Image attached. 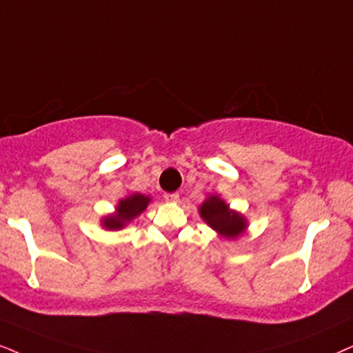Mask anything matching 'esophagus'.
<instances>
[{
  "mask_svg": "<svg viewBox=\"0 0 353 353\" xmlns=\"http://www.w3.org/2000/svg\"><path fill=\"white\" fill-rule=\"evenodd\" d=\"M164 200H166V202H171V203L179 202V194H177V192H171V194H164Z\"/></svg>",
  "mask_w": 353,
  "mask_h": 353,
  "instance_id": "34e87169",
  "label": "esophagus"
}]
</instances>
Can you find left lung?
Here are the masks:
<instances>
[{
  "label": "left lung",
  "instance_id": "1",
  "mask_svg": "<svg viewBox=\"0 0 353 353\" xmlns=\"http://www.w3.org/2000/svg\"><path fill=\"white\" fill-rule=\"evenodd\" d=\"M200 216L218 234L226 239H236L248 228V221L241 213L230 208V205L218 195H210L200 205Z\"/></svg>",
  "mask_w": 353,
  "mask_h": 353
}]
</instances>
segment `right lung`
Listing matches in <instances>:
<instances>
[{
	"mask_svg": "<svg viewBox=\"0 0 353 353\" xmlns=\"http://www.w3.org/2000/svg\"><path fill=\"white\" fill-rule=\"evenodd\" d=\"M150 202L151 197L143 194H138V192L137 194L127 195L125 199L119 200L117 207H115V213L102 218V226L110 231L122 230L123 226H127L132 220H135L141 212H145Z\"/></svg>",
	"mask_w": 353,
	"mask_h": 353,
	"instance_id": "right-lung-1",
	"label": "right lung"
}]
</instances>
